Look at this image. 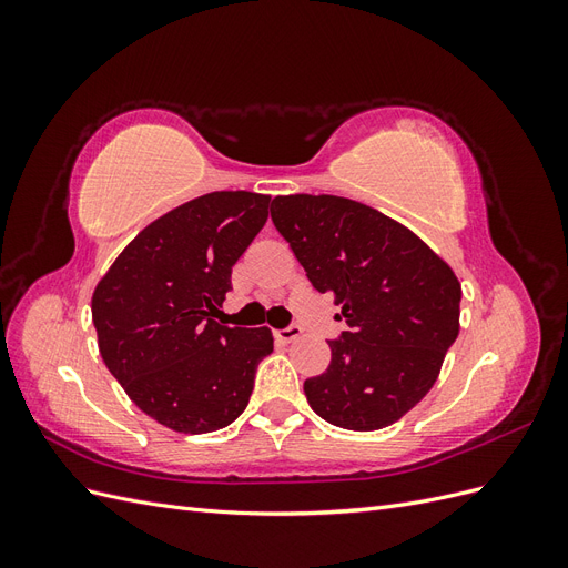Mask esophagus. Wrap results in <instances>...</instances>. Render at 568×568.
I'll list each match as a JSON object with an SVG mask.
<instances>
[{"mask_svg": "<svg viewBox=\"0 0 568 568\" xmlns=\"http://www.w3.org/2000/svg\"><path fill=\"white\" fill-rule=\"evenodd\" d=\"M301 336V326L298 324H288L284 326V329H274V338L282 341V343H288Z\"/></svg>", "mask_w": 568, "mask_h": 568, "instance_id": "34e87169", "label": "esophagus"}]
</instances>
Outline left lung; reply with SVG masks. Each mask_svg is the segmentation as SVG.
<instances>
[{
	"label": "left lung",
	"instance_id": "left-lung-1",
	"mask_svg": "<svg viewBox=\"0 0 568 568\" xmlns=\"http://www.w3.org/2000/svg\"><path fill=\"white\" fill-rule=\"evenodd\" d=\"M277 232L348 326L332 363L303 390L317 415L351 432L398 422L434 386L459 332L455 272L400 222L329 194L277 196Z\"/></svg>",
	"mask_w": 568,
	"mask_h": 568
}]
</instances>
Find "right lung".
I'll return each instance as SVG.
<instances>
[{"label": "right lung", "instance_id": "1", "mask_svg": "<svg viewBox=\"0 0 568 568\" xmlns=\"http://www.w3.org/2000/svg\"><path fill=\"white\" fill-rule=\"evenodd\" d=\"M267 205L270 196L253 192L189 201L136 234L94 288L92 322L109 372L144 415L173 432L232 424L272 353L267 326L213 320Z\"/></svg>", "mask_w": 568, "mask_h": 568}]
</instances>
